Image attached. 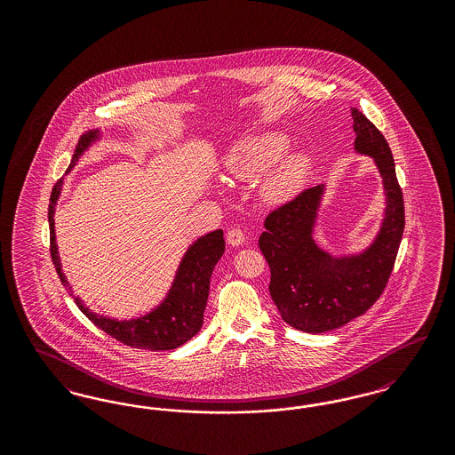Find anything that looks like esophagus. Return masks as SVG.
I'll return each instance as SVG.
<instances>
[{
    "label": "esophagus",
    "instance_id": "esophagus-1",
    "mask_svg": "<svg viewBox=\"0 0 455 455\" xmlns=\"http://www.w3.org/2000/svg\"><path fill=\"white\" fill-rule=\"evenodd\" d=\"M243 240H245V234L240 230V228H230L228 232H227V242L230 243V245H240V243H243Z\"/></svg>",
    "mask_w": 455,
    "mask_h": 455
}]
</instances>
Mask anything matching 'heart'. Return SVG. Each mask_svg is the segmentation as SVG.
I'll return each mask as SVG.
<instances>
[{"label": "heart", "mask_w": 455, "mask_h": 455, "mask_svg": "<svg viewBox=\"0 0 455 455\" xmlns=\"http://www.w3.org/2000/svg\"><path fill=\"white\" fill-rule=\"evenodd\" d=\"M290 141L280 132H266L249 138L232 150L227 158V171L238 180H254L282 160ZM307 158L293 155L267 175L260 193L269 203H283L297 193L307 173Z\"/></svg>", "instance_id": "obj_1"}]
</instances>
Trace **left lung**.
<instances>
[{"label": "left lung", "instance_id": "8db88e82", "mask_svg": "<svg viewBox=\"0 0 455 455\" xmlns=\"http://www.w3.org/2000/svg\"><path fill=\"white\" fill-rule=\"evenodd\" d=\"M355 148L375 158L387 196L386 218L373 245L362 256L334 259L321 251L312 227L323 186L305 189L271 210L259 249L271 269L269 293L286 324L325 332L347 324L384 293L404 232V201L389 143L367 117L351 108Z\"/></svg>", "mask_w": 455, "mask_h": 455}]
</instances>
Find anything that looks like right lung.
<instances>
[{"instance_id":"1","label":"right lung","mask_w":455,"mask_h":455,"mask_svg":"<svg viewBox=\"0 0 455 455\" xmlns=\"http://www.w3.org/2000/svg\"><path fill=\"white\" fill-rule=\"evenodd\" d=\"M97 131H88L80 136L78 145L73 153L71 164L68 167L73 169L82 153L87 150L90 141L95 138ZM63 177L54 184L51 199H49V252L54 262L56 273L68 291L69 284L66 282L65 275L60 266V258L56 251V234H54V204L58 196L61 193ZM225 252V238L223 230H215L204 237L199 238L195 245L186 252L184 259L179 266L172 290L165 302L162 303L152 314L143 319L134 321H110L106 317L95 315L90 312L80 299L75 297V303L78 308L87 315L88 319L102 329L116 341L136 347V349H152V351H164L173 349L189 341L203 325V314L210 295V278L217 266L218 260ZM73 295V293H71Z\"/></svg>"}]
</instances>
